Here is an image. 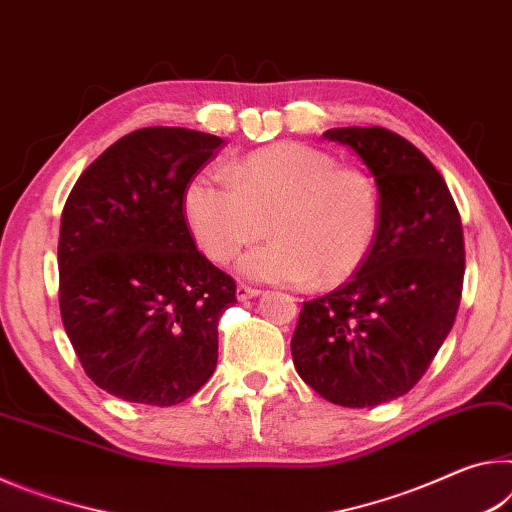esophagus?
<instances>
[{
    "label": "esophagus",
    "mask_w": 512,
    "mask_h": 512,
    "mask_svg": "<svg viewBox=\"0 0 512 512\" xmlns=\"http://www.w3.org/2000/svg\"><path fill=\"white\" fill-rule=\"evenodd\" d=\"M258 295H261V290L251 288V286H245V283H240V286L236 288V297H238L240 301L251 299V297H258Z\"/></svg>",
    "instance_id": "obj_1"
}]
</instances>
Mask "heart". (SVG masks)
Wrapping results in <instances>:
<instances>
[{
    "instance_id": "obj_1",
    "label": "heart",
    "mask_w": 512,
    "mask_h": 512,
    "mask_svg": "<svg viewBox=\"0 0 512 512\" xmlns=\"http://www.w3.org/2000/svg\"><path fill=\"white\" fill-rule=\"evenodd\" d=\"M183 208L197 245L220 265L270 229L274 240L242 258L240 270L295 286L313 279L317 288L342 286L370 258L381 226L372 174L301 142L251 152L229 165V177L199 172Z\"/></svg>"
}]
</instances>
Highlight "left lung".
<instances>
[{"mask_svg":"<svg viewBox=\"0 0 512 512\" xmlns=\"http://www.w3.org/2000/svg\"><path fill=\"white\" fill-rule=\"evenodd\" d=\"M374 174L381 226L365 265L304 301L290 351L326 401L379 406L413 388L454 326L465 274L456 201L413 142L383 127L329 129Z\"/></svg>","mask_w":512,"mask_h":512,"instance_id":"left-lung-1","label":"left lung"}]
</instances>
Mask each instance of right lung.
<instances>
[{"instance_id": "add662e5", "label": "right lung", "mask_w": 512, "mask_h": 512, "mask_svg": "<svg viewBox=\"0 0 512 512\" xmlns=\"http://www.w3.org/2000/svg\"><path fill=\"white\" fill-rule=\"evenodd\" d=\"M222 138L147 127L113 142L65 201L58 306L83 370L124 401L174 406L217 365L236 281L195 247L183 192Z\"/></svg>"}]
</instances>
